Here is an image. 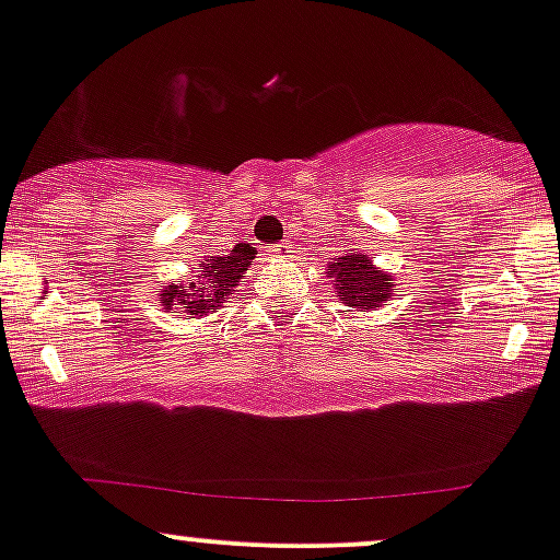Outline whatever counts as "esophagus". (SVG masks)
Returning a JSON list of instances; mask_svg holds the SVG:
<instances>
[{"label": "esophagus", "instance_id": "esophagus-1", "mask_svg": "<svg viewBox=\"0 0 560 560\" xmlns=\"http://www.w3.org/2000/svg\"><path fill=\"white\" fill-rule=\"evenodd\" d=\"M282 254H288V243H278L269 248V256H282Z\"/></svg>", "mask_w": 560, "mask_h": 560}]
</instances>
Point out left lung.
<instances>
[{
  "instance_id": "obj_1",
  "label": "left lung",
  "mask_w": 560,
  "mask_h": 560,
  "mask_svg": "<svg viewBox=\"0 0 560 560\" xmlns=\"http://www.w3.org/2000/svg\"><path fill=\"white\" fill-rule=\"evenodd\" d=\"M330 278H334L341 302L352 306V310H374V306L387 302L389 293L395 291L393 278L376 269L369 256L360 254L334 258L330 261Z\"/></svg>"
}]
</instances>
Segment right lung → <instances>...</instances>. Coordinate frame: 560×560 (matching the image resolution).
I'll list each match as a JSON object with an SVG mask.
<instances>
[{
    "label": "right lung",
    "mask_w": 560,
    "mask_h": 560,
    "mask_svg": "<svg viewBox=\"0 0 560 560\" xmlns=\"http://www.w3.org/2000/svg\"><path fill=\"white\" fill-rule=\"evenodd\" d=\"M256 250L248 243L234 245L232 254L226 256H210L202 258L200 269L191 282H171L162 285L160 304L165 310H182L184 315L202 317L208 312H215L224 299L230 296L232 288L248 272L250 261H254Z\"/></svg>",
    "instance_id": "add662e5"
}]
</instances>
